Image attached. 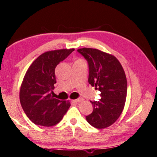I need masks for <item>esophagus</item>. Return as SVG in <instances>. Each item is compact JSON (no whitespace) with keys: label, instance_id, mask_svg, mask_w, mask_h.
Returning <instances> with one entry per match:
<instances>
[{"label":"esophagus","instance_id":"esophagus-1","mask_svg":"<svg viewBox=\"0 0 157 157\" xmlns=\"http://www.w3.org/2000/svg\"><path fill=\"white\" fill-rule=\"evenodd\" d=\"M82 100H83L82 98H78V99H75V100H73V102H82Z\"/></svg>","mask_w":157,"mask_h":157}]
</instances>
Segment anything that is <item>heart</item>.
<instances>
[{
	"instance_id": "1",
	"label": "heart",
	"mask_w": 157,
	"mask_h": 157,
	"mask_svg": "<svg viewBox=\"0 0 157 157\" xmlns=\"http://www.w3.org/2000/svg\"><path fill=\"white\" fill-rule=\"evenodd\" d=\"M79 60H81V59H79Z\"/></svg>"
}]
</instances>
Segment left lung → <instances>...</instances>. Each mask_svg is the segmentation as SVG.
<instances>
[{"instance_id": "obj_1", "label": "left lung", "mask_w": 157, "mask_h": 157, "mask_svg": "<svg viewBox=\"0 0 157 157\" xmlns=\"http://www.w3.org/2000/svg\"><path fill=\"white\" fill-rule=\"evenodd\" d=\"M77 52L88 63L89 84L101 92L99 101H90L93 111L86 119L95 128H105L119 119L124 107L127 91L125 73L113 55L92 48H82Z\"/></svg>"}]
</instances>
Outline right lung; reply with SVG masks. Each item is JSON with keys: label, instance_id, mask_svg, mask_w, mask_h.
<instances>
[{"label": "right lung", "instance_id": "add662e5", "mask_svg": "<svg viewBox=\"0 0 157 157\" xmlns=\"http://www.w3.org/2000/svg\"><path fill=\"white\" fill-rule=\"evenodd\" d=\"M74 49L46 52L40 55L27 71L21 85L19 100L23 111L32 122L51 127L59 123L71 103L55 98V67Z\"/></svg>", "mask_w": 157, "mask_h": 157}]
</instances>
